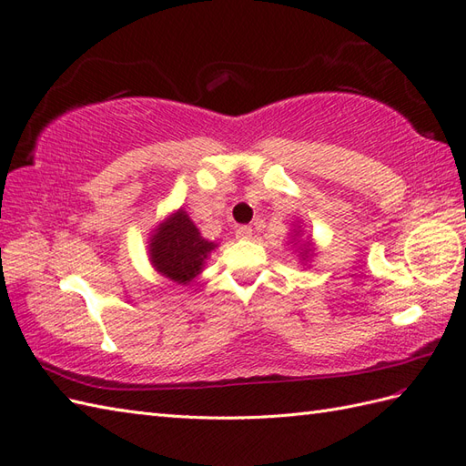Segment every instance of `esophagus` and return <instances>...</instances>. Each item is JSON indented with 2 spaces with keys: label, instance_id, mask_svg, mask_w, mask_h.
Wrapping results in <instances>:
<instances>
[{
  "label": "esophagus",
  "instance_id": "1",
  "mask_svg": "<svg viewBox=\"0 0 466 466\" xmlns=\"http://www.w3.org/2000/svg\"><path fill=\"white\" fill-rule=\"evenodd\" d=\"M252 228H250V226H238V228H236V238H238V240H250V238H252Z\"/></svg>",
  "mask_w": 466,
  "mask_h": 466
}]
</instances>
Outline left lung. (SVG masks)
<instances>
[{"mask_svg": "<svg viewBox=\"0 0 466 466\" xmlns=\"http://www.w3.org/2000/svg\"><path fill=\"white\" fill-rule=\"evenodd\" d=\"M299 224L301 222L294 224V230H291L289 240L286 244L296 252L299 264L308 266L318 250H316V244H313V240H311V236H304V228H301Z\"/></svg>", "mask_w": 466, "mask_h": 466, "instance_id": "8db88e82", "label": "left lung"}]
</instances>
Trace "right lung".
Returning <instances> with one entry per match:
<instances>
[{"mask_svg":"<svg viewBox=\"0 0 466 466\" xmlns=\"http://www.w3.org/2000/svg\"><path fill=\"white\" fill-rule=\"evenodd\" d=\"M218 248L198 230L184 208L172 210L148 236V259L160 276L188 286L202 274L208 256Z\"/></svg>","mask_w":466,"mask_h":466,"instance_id":"1","label":"right lung"}]
</instances>
